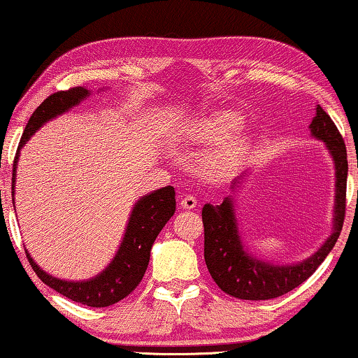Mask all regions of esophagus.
Listing matches in <instances>:
<instances>
[{
    "instance_id": "1",
    "label": "esophagus",
    "mask_w": 358,
    "mask_h": 358,
    "mask_svg": "<svg viewBox=\"0 0 358 358\" xmlns=\"http://www.w3.org/2000/svg\"><path fill=\"white\" fill-rule=\"evenodd\" d=\"M180 207L185 208V210H192L197 207V200L192 195H185V197L180 200Z\"/></svg>"
}]
</instances>
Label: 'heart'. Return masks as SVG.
<instances>
[{"label": "heart", "instance_id": "1", "mask_svg": "<svg viewBox=\"0 0 358 358\" xmlns=\"http://www.w3.org/2000/svg\"><path fill=\"white\" fill-rule=\"evenodd\" d=\"M241 124V115L231 110L213 112L194 122L190 127V138L197 143L218 141L217 146L207 151L199 161L202 178L217 182L234 169L244 148V140L234 134Z\"/></svg>", "mask_w": 358, "mask_h": 358}]
</instances>
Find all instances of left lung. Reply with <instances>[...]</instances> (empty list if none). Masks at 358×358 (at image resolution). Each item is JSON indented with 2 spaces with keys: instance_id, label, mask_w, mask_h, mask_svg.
<instances>
[{
  "instance_id": "1",
  "label": "left lung",
  "mask_w": 358,
  "mask_h": 358,
  "mask_svg": "<svg viewBox=\"0 0 358 358\" xmlns=\"http://www.w3.org/2000/svg\"><path fill=\"white\" fill-rule=\"evenodd\" d=\"M310 130L311 136L326 145V150L334 161L336 199L332 231L321 248L305 261L278 266L256 257L244 246L231 195L224 197L220 205L205 203L202 208L205 264L215 283L228 295L252 301L271 300L285 295L315 273L339 238L345 217L347 171H349L345 143L334 122L321 106L316 107V115L313 117ZM243 179L244 176H239L233 180L229 187L231 192L239 187Z\"/></svg>"
}]
</instances>
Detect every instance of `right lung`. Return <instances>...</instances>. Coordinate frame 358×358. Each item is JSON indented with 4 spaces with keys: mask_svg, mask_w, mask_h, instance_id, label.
I'll return each instance as SVG.
<instances>
[{
    "mask_svg": "<svg viewBox=\"0 0 358 358\" xmlns=\"http://www.w3.org/2000/svg\"><path fill=\"white\" fill-rule=\"evenodd\" d=\"M91 94L86 87H71L68 91H58L48 96L41 106L34 110L29 119L24 134L19 141V148L14 158L13 169V195L16 185V168L17 159L21 155V148L27 143L29 138L41 129L48 120L65 114L73 107H76L81 101H85ZM176 212V192L174 187L166 185L153 192L146 194L131 208L129 223H127L125 234L122 238L119 251L109 262L104 271L96 277L87 280H63V278L52 277L43 268L36 264L31 254L26 249L29 264L37 273L38 278L53 290L62 293L70 300L81 303L91 308H104L124 300L135 290L136 285L143 278L146 267L150 262V252L153 248L155 239L158 238L161 229L169 222Z\"/></svg>",
    "mask_w": 358,
    "mask_h": 358,
    "instance_id": "1",
    "label": "right lung"
}]
</instances>
